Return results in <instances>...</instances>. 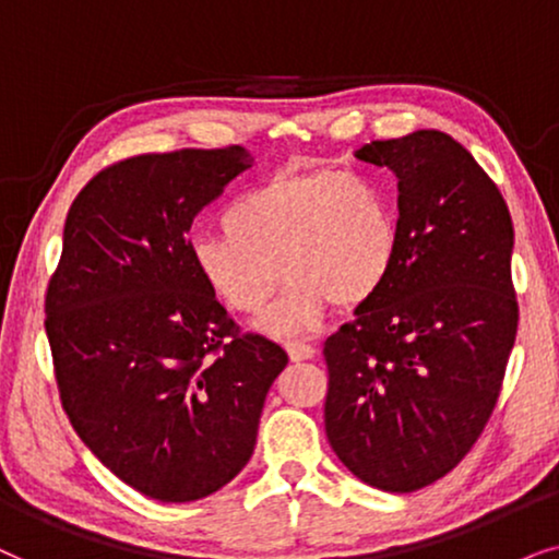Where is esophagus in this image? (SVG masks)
<instances>
[{
	"label": "esophagus",
	"instance_id": "34e87169",
	"mask_svg": "<svg viewBox=\"0 0 559 559\" xmlns=\"http://www.w3.org/2000/svg\"><path fill=\"white\" fill-rule=\"evenodd\" d=\"M286 353L294 362H301V360H311L317 349H314V345H307V342H301V340H288Z\"/></svg>",
	"mask_w": 559,
	"mask_h": 559
}]
</instances>
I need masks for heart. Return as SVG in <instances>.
Returning <instances> with one entry per match:
<instances>
[{
    "label": "heart",
    "mask_w": 559,
    "mask_h": 559,
    "mask_svg": "<svg viewBox=\"0 0 559 559\" xmlns=\"http://www.w3.org/2000/svg\"><path fill=\"white\" fill-rule=\"evenodd\" d=\"M222 227L189 242L193 273L233 314H258L284 273V292L260 319L275 337L311 332L334 301L355 309L373 299L401 248L389 193L334 168L278 174L237 193Z\"/></svg>",
    "instance_id": "obj_1"
}]
</instances>
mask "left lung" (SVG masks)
Listing matches in <instances>:
<instances>
[{
    "label": "left lung",
    "mask_w": 559,
    "mask_h": 559,
    "mask_svg": "<svg viewBox=\"0 0 559 559\" xmlns=\"http://www.w3.org/2000/svg\"><path fill=\"white\" fill-rule=\"evenodd\" d=\"M357 160L399 178L389 284L324 342V429L368 486L412 493L448 475L486 427L516 340L513 225L498 186L440 130L373 140Z\"/></svg>",
    "instance_id": "8db88e82"
}]
</instances>
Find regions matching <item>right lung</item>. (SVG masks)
I'll return each instance as SVG.
<instances>
[{
	"mask_svg": "<svg viewBox=\"0 0 559 559\" xmlns=\"http://www.w3.org/2000/svg\"><path fill=\"white\" fill-rule=\"evenodd\" d=\"M252 166L240 145L147 153L73 199L46 296L63 412L119 480L163 503L248 465L286 349L242 334L189 263L191 222Z\"/></svg>",
	"mask_w": 559,
	"mask_h": 559,
	"instance_id": "right-lung-1",
	"label": "right lung"
}]
</instances>
